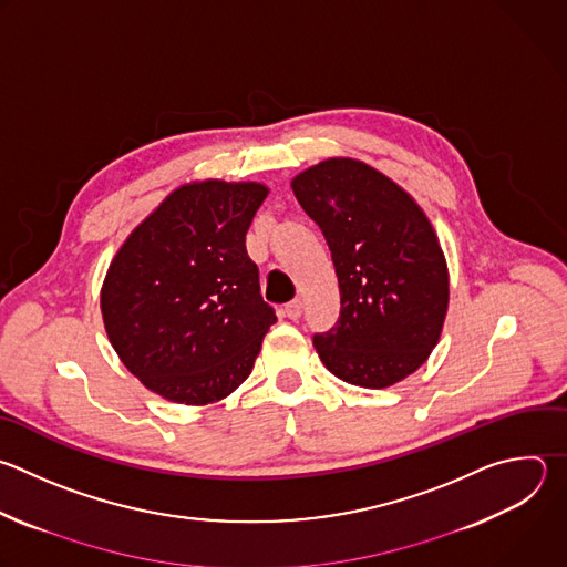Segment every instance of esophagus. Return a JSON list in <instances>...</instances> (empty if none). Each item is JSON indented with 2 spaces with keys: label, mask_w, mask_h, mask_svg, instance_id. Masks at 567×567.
Wrapping results in <instances>:
<instances>
[{
  "label": "esophagus",
  "mask_w": 567,
  "mask_h": 567,
  "mask_svg": "<svg viewBox=\"0 0 567 567\" xmlns=\"http://www.w3.org/2000/svg\"><path fill=\"white\" fill-rule=\"evenodd\" d=\"M285 316L291 320H298L302 316V302L300 300H291L285 305Z\"/></svg>",
  "instance_id": "34e87169"
}]
</instances>
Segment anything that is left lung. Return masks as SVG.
I'll return each instance as SVG.
<instances>
[{
	"mask_svg": "<svg viewBox=\"0 0 567 567\" xmlns=\"http://www.w3.org/2000/svg\"><path fill=\"white\" fill-rule=\"evenodd\" d=\"M320 227L338 276L340 316L313 336L322 364L340 381L390 388L436 347L450 276L432 223L403 188L351 157H329L291 179Z\"/></svg>",
	"mask_w": 567,
	"mask_h": 567,
	"instance_id": "1",
	"label": "left lung"
}]
</instances>
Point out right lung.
<instances>
[{"instance_id":"obj_1","label":"right lung","mask_w":567,"mask_h":567,"mask_svg":"<svg viewBox=\"0 0 567 567\" xmlns=\"http://www.w3.org/2000/svg\"><path fill=\"white\" fill-rule=\"evenodd\" d=\"M269 188L184 184L115 254L100 296L113 349L140 383L179 405L238 390L276 322L245 236Z\"/></svg>"}]
</instances>
